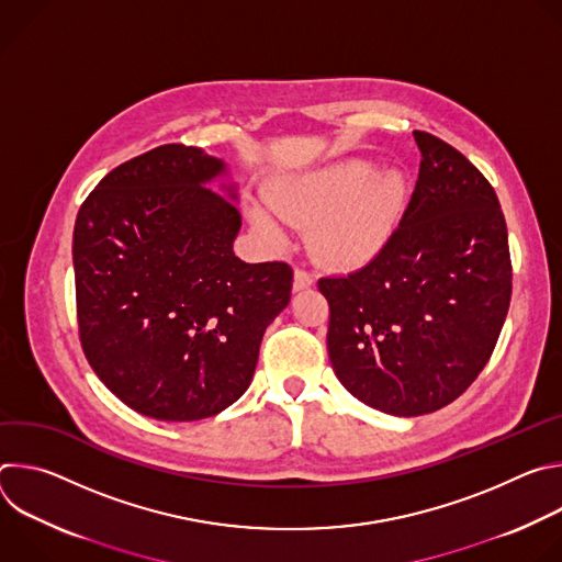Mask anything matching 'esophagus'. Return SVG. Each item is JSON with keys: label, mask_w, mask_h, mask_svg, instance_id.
I'll list each match as a JSON object with an SVG mask.
<instances>
[{"label": "esophagus", "mask_w": 562, "mask_h": 562, "mask_svg": "<svg viewBox=\"0 0 562 562\" xmlns=\"http://www.w3.org/2000/svg\"><path fill=\"white\" fill-rule=\"evenodd\" d=\"M311 284H313V276L308 271H304V269H295V273H293V291H304Z\"/></svg>", "instance_id": "1"}]
</instances>
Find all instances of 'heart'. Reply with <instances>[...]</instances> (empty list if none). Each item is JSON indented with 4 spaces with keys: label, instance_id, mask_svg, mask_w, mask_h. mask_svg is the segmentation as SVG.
Wrapping results in <instances>:
<instances>
[{
    "label": "heart",
    "instance_id": "b5f03b06",
    "mask_svg": "<svg viewBox=\"0 0 562 562\" xmlns=\"http://www.w3.org/2000/svg\"><path fill=\"white\" fill-rule=\"evenodd\" d=\"M269 206L293 226H308L313 254L331 265H360L382 251L407 202V180L400 171L375 173L362 157L306 171L276 184ZM254 226L271 243H282V226L262 211H251Z\"/></svg>",
    "mask_w": 562,
    "mask_h": 562
}]
</instances>
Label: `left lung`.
Segmentation results:
<instances>
[{
	"label": "left lung",
	"mask_w": 562,
	"mask_h": 562,
	"mask_svg": "<svg viewBox=\"0 0 562 562\" xmlns=\"http://www.w3.org/2000/svg\"><path fill=\"white\" fill-rule=\"evenodd\" d=\"M420 173L382 251L317 282L327 349L367 407L412 418L447 407L487 364L512 300L507 224L492 184L447 142L414 131Z\"/></svg>",
	"instance_id": "8db88e82"
}]
</instances>
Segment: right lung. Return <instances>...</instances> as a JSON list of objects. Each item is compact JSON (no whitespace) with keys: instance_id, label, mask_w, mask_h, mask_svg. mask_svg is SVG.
Segmentation results:
<instances>
[{"instance_id":"add662e5","label":"right lung","mask_w":562,"mask_h":562,"mask_svg":"<svg viewBox=\"0 0 562 562\" xmlns=\"http://www.w3.org/2000/svg\"><path fill=\"white\" fill-rule=\"evenodd\" d=\"M239 228L231 169L184 144L128 159L79 209V338L98 378L133 412L191 423L249 389L293 271L239 260Z\"/></svg>"}]
</instances>
